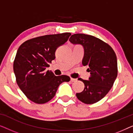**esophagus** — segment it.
Masks as SVG:
<instances>
[{"label": "esophagus", "instance_id": "esophagus-1", "mask_svg": "<svg viewBox=\"0 0 133 133\" xmlns=\"http://www.w3.org/2000/svg\"><path fill=\"white\" fill-rule=\"evenodd\" d=\"M71 81L72 82H76V81H77V79H74V78L71 77Z\"/></svg>", "mask_w": 133, "mask_h": 133}]
</instances>
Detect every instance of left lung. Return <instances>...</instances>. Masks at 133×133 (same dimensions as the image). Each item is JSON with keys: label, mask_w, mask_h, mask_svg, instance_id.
Segmentation results:
<instances>
[{"label": "left lung", "mask_w": 133, "mask_h": 133, "mask_svg": "<svg viewBox=\"0 0 133 133\" xmlns=\"http://www.w3.org/2000/svg\"><path fill=\"white\" fill-rule=\"evenodd\" d=\"M73 44H81L84 48L82 65L87 66L91 76L89 81L80 78L85 88L76 93L80 101L92 104L103 99L112 88L117 76V57L113 49L99 38L77 33L69 39Z\"/></svg>", "instance_id": "1"}]
</instances>
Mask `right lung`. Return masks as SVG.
Listing matches in <instances>:
<instances>
[{"label": "right lung", "mask_w": 133, "mask_h": 133, "mask_svg": "<svg viewBox=\"0 0 133 133\" xmlns=\"http://www.w3.org/2000/svg\"><path fill=\"white\" fill-rule=\"evenodd\" d=\"M71 34L39 36L19 46L13 70L18 86L31 101L38 104L48 102L54 97L61 83L70 81L69 76H56L51 71H46V68L55 59L56 50L68 41Z\"/></svg>", "instance_id": "add662e5"}]
</instances>
